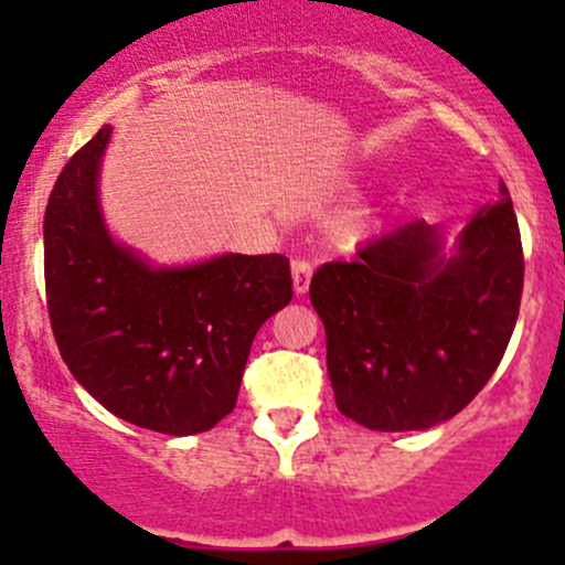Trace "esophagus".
<instances>
[{"label": "esophagus", "mask_w": 565, "mask_h": 565, "mask_svg": "<svg viewBox=\"0 0 565 565\" xmlns=\"http://www.w3.org/2000/svg\"><path fill=\"white\" fill-rule=\"evenodd\" d=\"M311 273H315V262H311V259H295V262H292L295 292H298V295H306V292H309Z\"/></svg>", "instance_id": "esophagus-1"}]
</instances>
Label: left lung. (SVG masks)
I'll list each match as a JSON object with an SVG mask.
<instances>
[{
  "instance_id": "8db88e82",
  "label": "left lung",
  "mask_w": 565,
  "mask_h": 565,
  "mask_svg": "<svg viewBox=\"0 0 565 565\" xmlns=\"http://www.w3.org/2000/svg\"><path fill=\"white\" fill-rule=\"evenodd\" d=\"M525 256L509 193L440 254L424 218L324 262L311 303L328 335L335 407L374 431L429 429L489 383L520 317Z\"/></svg>"
}]
</instances>
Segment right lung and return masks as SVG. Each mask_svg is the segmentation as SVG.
Listing matches in <instances>:
<instances>
[{
    "label": "right lung",
    "mask_w": 565,
    "mask_h": 565,
    "mask_svg": "<svg viewBox=\"0 0 565 565\" xmlns=\"http://www.w3.org/2000/svg\"><path fill=\"white\" fill-rule=\"evenodd\" d=\"M104 125L54 182L43 221L45 303L62 361L100 404L161 435H196L237 404L250 341L292 300L281 254L152 270L98 207Z\"/></svg>",
    "instance_id": "1"
}]
</instances>
